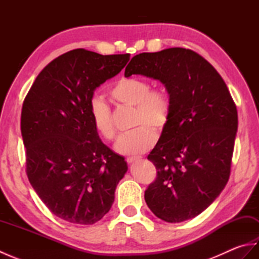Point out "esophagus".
Listing matches in <instances>:
<instances>
[{
  "label": "esophagus",
  "instance_id": "obj_1",
  "mask_svg": "<svg viewBox=\"0 0 259 259\" xmlns=\"http://www.w3.org/2000/svg\"><path fill=\"white\" fill-rule=\"evenodd\" d=\"M141 159V157H128L125 159L126 160V162L128 163H133V162H135V161H137V160H140Z\"/></svg>",
  "mask_w": 259,
  "mask_h": 259
}]
</instances>
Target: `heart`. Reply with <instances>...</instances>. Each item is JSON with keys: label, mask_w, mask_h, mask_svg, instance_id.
<instances>
[{"label": "heart", "mask_w": 259, "mask_h": 259, "mask_svg": "<svg viewBox=\"0 0 259 259\" xmlns=\"http://www.w3.org/2000/svg\"><path fill=\"white\" fill-rule=\"evenodd\" d=\"M150 89L149 82L139 78H123L112 88L111 95L115 100L136 107L135 125H139L118 139L114 148L121 155H140L151 149L157 139L154 130L160 133L168 124L171 111L169 95L161 89ZM89 112L98 135L106 140H113L117 131L111 111L103 99L93 98L90 101Z\"/></svg>", "instance_id": "1"}]
</instances>
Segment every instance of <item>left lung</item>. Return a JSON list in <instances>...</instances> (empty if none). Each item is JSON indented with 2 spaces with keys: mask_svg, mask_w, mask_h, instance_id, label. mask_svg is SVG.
<instances>
[{
  "mask_svg": "<svg viewBox=\"0 0 259 259\" xmlns=\"http://www.w3.org/2000/svg\"><path fill=\"white\" fill-rule=\"evenodd\" d=\"M160 81L171 102L166 128L148 156L157 178L145 200L158 218L181 223L207 209L227 185L238 128L228 88L199 54L183 48L137 54L124 76Z\"/></svg>",
  "mask_w": 259,
  "mask_h": 259,
  "instance_id": "left-lung-1",
  "label": "left lung"
}]
</instances>
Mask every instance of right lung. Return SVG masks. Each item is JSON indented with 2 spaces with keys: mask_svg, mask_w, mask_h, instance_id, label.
Instances as JSON below:
<instances>
[{
  "mask_svg": "<svg viewBox=\"0 0 259 259\" xmlns=\"http://www.w3.org/2000/svg\"><path fill=\"white\" fill-rule=\"evenodd\" d=\"M129 60V54L69 51L41 71L24 100L21 134L27 178L51 212L65 222L100 221L128 170L124 158L101 141L89 106L97 88Z\"/></svg>",
  "mask_w": 259,
  "mask_h": 259,
  "instance_id": "obj_1",
  "label": "right lung"
}]
</instances>
